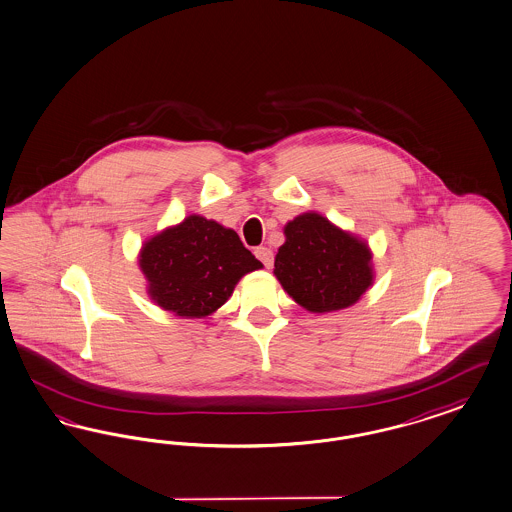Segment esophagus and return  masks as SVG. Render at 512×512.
Returning <instances> with one entry per match:
<instances>
[{
  "instance_id": "esophagus-1",
  "label": "esophagus",
  "mask_w": 512,
  "mask_h": 512,
  "mask_svg": "<svg viewBox=\"0 0 512 512\" xmlns=\"http://www.w3.org/2000/svg\"><path fill=\"white\" fill-rule=\"evenodd\" d=\"M255 257L266 266V268H270L272 263H274V253H272V249L266 246H259L255 249Z\"/></svg>"
}]
</instances>
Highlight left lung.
<instances>
[{"instance_id":"left-lung-1","label":"left lung","mask_w":512,"mask_h":512,"mask_svg":"<svg viewBox=\"0 0 512 512\" xmlns=\"http://www.w3.org/2000/svg\"><path fill=\"white\" fill-rule=\"evenodd\" d=\"M284 232L274 274L301 307L310 312L347 308L371 286L368 246L322 215H299Z\"/></svg>"}]
</instances>
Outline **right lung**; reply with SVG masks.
Wrapping results in <instances>:
<instances>
[{"mask_svg":"<svg viewBox=\"0 0 512 512\" xmlns=\"http://www.w3.org/2000/svg\"><path fill=\"white\" fill-rule=\"evenodd\" d=\"M139 263L150 297L186 318L223 307L238 280L263 266L234 230L200 215L146 242Z\"/></svg>","mask_w":512,"mask_h":512,"instance_id":"obj_1","label":"right lung"}]
</instances>
